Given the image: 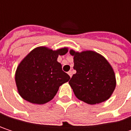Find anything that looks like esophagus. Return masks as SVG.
<instances>
[{
	"label": "esophagus",
	"instance_id": "34e87169",
	"mask_svg": "<svg viewBox=\"0 0 131 131\" xmlns=\"http://www.w3.org/2000/svg\"><path fill=\"white\" fill-rule=\"evenodd\" d=\"M68 74H69V76L71 77H72V71H71V70H70V71L68 72Z\"/></svg>",
	"mask_w": 131,
	"mask_h": 131
}]
</instances>
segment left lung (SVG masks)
Masks as SVG:
<instances>
[{"label": "left lung", "instance_id": "1", "mask_svg": "<svg viewBox=\"0 0 131 131\" xmlns=\"http://www.w3.org/2000/svg\"><path fill=\"white\" fill-rule=\"evenodd\" d=\"M73 56V75L69 84L76 97L90 105H95L108 99L115 89V72L108 61L92 51L76 52L70 51Z\"/></svg>", "mask_w": 131, "mask_h": 131}]
</instances>
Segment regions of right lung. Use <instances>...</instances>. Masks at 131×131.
Here are the masks:
<instances>
[{
    "label": "right lung",
    "instance_id": "obj_1",
    "mask_svg": "<svg viewBox=\"0 0 131 131\" xmlns=\"http://www.w3.org/2000/svg\"><path fill=\"white\" fill-rule=\"evenodd\" d=\"M67 51V48L53 51L46 47H38L29 52L19 63L15 74L20 96L38 105L51 101L60 86L70 78L58 62V55H64Z\"/></svg>",
    "mask_w": 131,
    "mask_h": 131
}]
</instances>
